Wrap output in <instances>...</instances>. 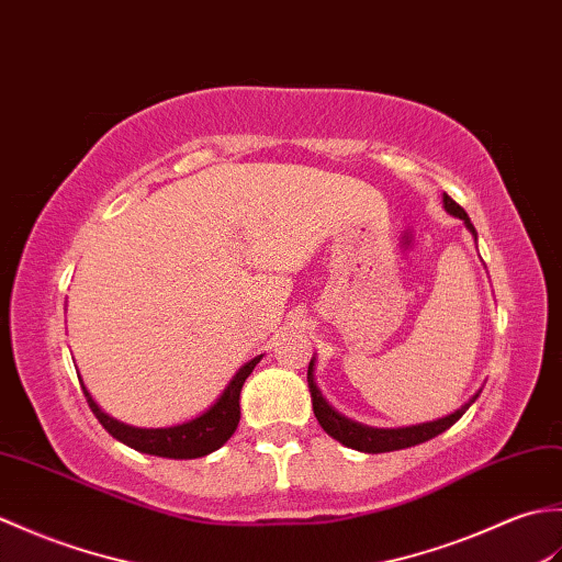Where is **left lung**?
<instances>
[{"label":"left lung","mask_w":562,"mask_h":562,"mask_svg":"<svg viewBox=\"0 0 562 562\" xmlns=\"http://www.w3.org/2000/svg\"><path fill=\"white\" fill-rule=\"evenodd\" d=\"M445 209L450 211L452 216H459L461 221L467 223V228L471 233H476L471 226V221L467 216V211L461 209L450 194L442 196ZM313 360H310V368H307V384H310V394H313V411H315V418L319 420V426L327 430V435H331L334 440H339L346 447H353L358 452H368V454H380V452H394V450H406V447H414L420 445L426 440H432L435 435L445 432L447 428H452L454 423L467 414V408L476 402V396L469 398V404L461 406L454 414L445 416L440 420H430V423H420V426H411V428H368V426H360V423H353L344 418L341 414H336V411L324 402L317 384H315V375H313Z\"/></svg>","instance_id":"1"}]
</instances>
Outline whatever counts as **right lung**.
I'll return each instance as SVG.
<instances>
[{
    "label": "right lung",
    "instance_id": "add662e5",
    "mask_svg": "<svg viewBox=\"0 0 562 562\" xmlns=\"http://www.w3.org/2000/svg\"><path fill=\"white\" fill-rule=\"evenodd\" d=\"M259 358H252L249 363H245L238 375L231 380V384L223 390L218 396V402L204 411L202 416L194 420H187L182 426H172V428H132L124 426V423L110 418L103 414L98 404L91 398V394L86 392V402H89L91 411L95 418L101 420V426L124 442L136 452L144 454H154V457H168V459H196L216 452L221 445H226L231 440V435L235 432L240 423V390L245 380L249 378V372L255 370L259 363Z\"/></svg>",
    "mask_w": 562,
    "mask_h": 562
}]
</instances>
